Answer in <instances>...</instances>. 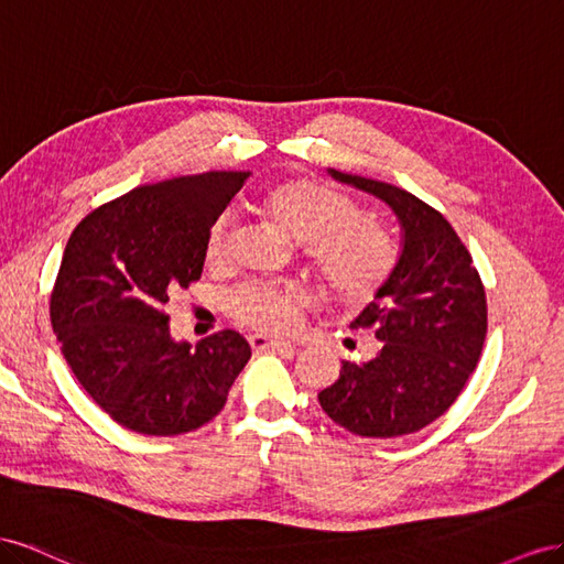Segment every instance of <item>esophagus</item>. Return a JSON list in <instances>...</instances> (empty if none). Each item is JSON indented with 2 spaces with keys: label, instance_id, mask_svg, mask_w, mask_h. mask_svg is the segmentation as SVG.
<instances>
[{
  "label": "esophagus",
  "instance_id": "34e87169",
  "mask_svg": "<svg viewBox=\"0 0 564 564\" xmlns=\"http://www.w3.org/2000/svg\"><path fill=\"white\" fill-rule=\"evenodd\" d=\"M250 340V347L254 351H291L293 345L291 343H283V340H273V337L269 335H262V333H254L248 337Z\"/></svg>",
  "mask_w": 564,
  "mask_h": 564
}]
</instances>
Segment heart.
I'll return each instance as SVG.
<instances>
[{"instance_id": "1", "label": "heart", "mask_w": 564, "mask_h": 564, "mask_svg": "<svg viewBox=\"0 0 564 564\" xmlns=\"http://www.w3.org/2000/svg\"><path fill=\"white\" fill-rule=\"evenodd\" d=\"M257 210L281 234L304 246L321 291L337 307H361L371 302L394 269L390 236L376 224L359 219V207L335 188L291 176L271 184ZM227 217H219L205 243L207 264L219 267L229 250ZM307 297L293 285L250 281L229 297L238 324L262 333L285 335L300 326Z\"/></svg>"}]
</instances>
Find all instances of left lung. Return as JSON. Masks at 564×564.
<instances>
[{
    "label": "left lung",
    "instance_id": "obj_1",
    "mask_svg": "<svg viewBox=\"0 0 564 564\" xmlns=\"http://www.w3.org/2000/svg\"><path fill=\"white\" fill-rule=\"evenodd\" d=\"M328 174L390 207L401 227V254L349 326L371 330L378 351L368 361H343L340 378L318 392V404L359 437H401L437 421L473 376L487 337L485 285L468 248L434 207L392 184Z\"/></svg>",
    "mask_w": 564,
    "mask_h": 564
}]
</instances>
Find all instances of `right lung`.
Here are the masks:
<instances>
[{
    "mask_svg": "<svg viewBox=\"0 0 564 564\" xmlns=\"http://www.w3.org/2000/svg\"><path fill=\"white\" fill-rule=\"evenodd\" d=\"M250 172L139 186L77 224L52 291V328L73 376L118 425L153 437L198 430L250 359L236 330L174 343L165 304L198 281L213 224Z\"/></svg>",
    "mask_w": 564,
    "mask_h": 564,
    "instance_id": "1",
    "label": "right lung"
}]
</instances>
